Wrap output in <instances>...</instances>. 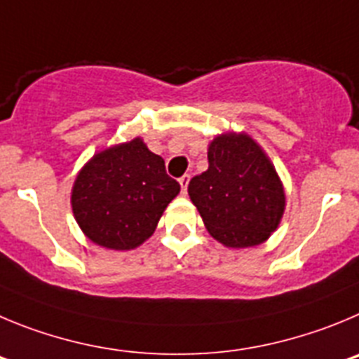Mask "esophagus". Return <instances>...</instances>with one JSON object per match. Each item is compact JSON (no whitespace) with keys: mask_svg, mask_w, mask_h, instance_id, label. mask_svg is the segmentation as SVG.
<instances>
[{"mask_svg":"<svg viewBox=\"0 0 359 359\" xmlns=\"http://www.w3.org/2000/svg\"><path fill=\"white\" fill-rule=\"evenodd\" d=\"M179 184H180V187H182V193H184V195H186L187 184H189V175H182V177H180Z\"/></svg>","mask_w":359,"mask_h":359,"instance_id":"esophagus-1","label":"esophagus"}]
</instances>
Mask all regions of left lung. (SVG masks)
<instances>
[{
    "label": "left lung",
    "mask_w": 359,
    "mask_h": 359,
    "mask_svg": "<svg viewBox=\"0 0 359 359\" xmlns=\"http://www.w3.org/2000/svg\"><path fill=\"white\" fill-rule=\"evenodd\" d=\"M208 159V170L187 186L208 231L232 248L263 243L284 211V189L276 168L243 134L216 137Z\"/></svg>",
    "instance_id": "left-lung-1"
}]
</instances>
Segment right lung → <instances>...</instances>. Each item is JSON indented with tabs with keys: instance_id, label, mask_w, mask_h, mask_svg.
I'll list each match as a JSON object with an SVG mask.
<instances>
[{
	"instance_id": "1",
	"label": "right lung",
	"mask_w": 359,
	"mask_h": 359,
	"mask_svg": "<svg viewBox=\"0 0 359 359\" xmlns=\"http://www.w3.org/2000/svg\"><path fill=\"white\" fill-rule=\"evenodd\" d=\"M180 184L166 173L163 157L135 137L96 154L73 186V212L86 236L102 247L128 250L156 231Z\"/></svg>"
}]
</instances>
